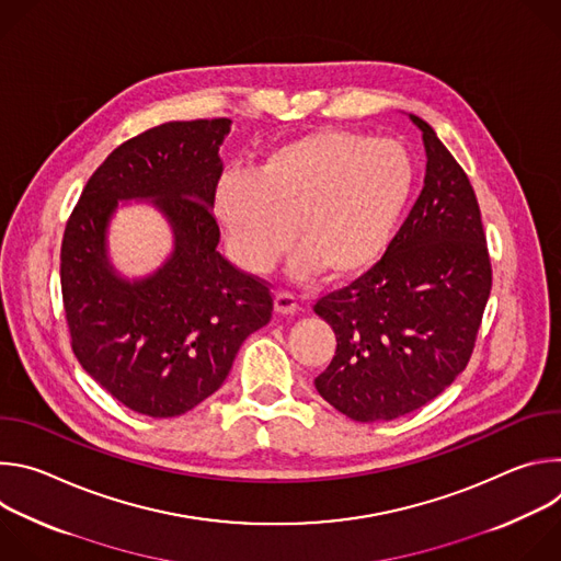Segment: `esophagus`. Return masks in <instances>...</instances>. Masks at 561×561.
Listing matches in <instances>:
<instances>
[{
    "instance_id": "esophagus-1",
    "label": "esophagus",
    "mask_w": 561,
    "mask_h": 561,
    "mask_svg": "<svg viewBox=\"0 0 561 561\" xmlns=\"http://www.w3.org/2000/svg\"><path fill=\"white\" fill-rule=\"evenodd\" d=\"M275 310L279 314H295L299 310L297 306V297L290 293H277L275 295Z\"/></svg>"
}]
</instances>
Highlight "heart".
<instances>
[{
  "label": "heart",
  "mask_w": 561,
  "mask_h": 561,
  "mask_svg": "<svg viewBox=\"0 0 561 561\" xmlns=\"http://www.w3.org/2000/svg\"><path fill=\"white\" fill-rule=\"evenodd\" d=\"M413 188L404 144L322 128L268 150L255 173L221 175L213 206L230 257L247 273H266L295 234L293 279L324 271L346 279L386 253Z\"/></svg>",
  "instance_id": "obj_1"
}]
</instances>
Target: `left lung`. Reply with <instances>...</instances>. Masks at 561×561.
Listing matches in <instances>:
<instances>
[{
    "label": "left lung",
    "mask_w": 561,
    "mask_h": 561,
    "mask_svg": "<svg viewBox=\"0 0 561 561\" xmlns=\"http://www.w3.org/2000/svg\"><path fill=\"white\" fill-rule=\"evenodd\" d=\"M424 188L383 257L314 304L337 351L317 392L355 422H390L442 394L466 368L491 295V260L474 191L417 115Z\"/></svg>",
    "instance_id": "1"
}]
</instances>
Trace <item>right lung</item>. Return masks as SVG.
Returning a JSON list of instances; mask_svg holds the SVG:
<instances>
[{
  "label": "right lung",
  "instance_id": "right-lung-1",
  "mask_svg": "<svg viewBox=\"0 0 561 561\" xmlns=\"http://www.w3.org/2000/svg\"><path fill=\"white\" fill-rule=\"evenodd\" d=\"M230 124L169 122L124 141L66 224L59 273L72 353L139 415L178 417L202 404L244 340L271 322L268 286L217 251L213 199ZM119 201L152 205L174 232L172 255L144 278L122 276L107 255Z\"/></svg>",
  "mask_w": 561,
  "mask_h": 561
}]
</instances>
